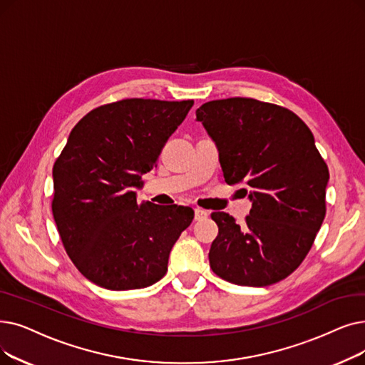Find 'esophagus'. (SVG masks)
Here are the masks:
<instances>
[{"label":"esophagus","instance_id":"esophagus-1","mask_svg":"<svg viewBox=\"0 0 365 365\" xmlns=\"http://www.w3.org/2000/svg\"><path fill=\"white\" fill-rule=\"evenodd\" d=\"M209 216L207 210H202V209H195V220H202Z\"/></svg>","mask_w":365,"mask_h":365}]
</instances>
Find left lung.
Wrapping results in <instances>:
<instances>
[{
    "label": "left lung",
    "mask_w": 365,
    "mask_h": 365,
    "mask_svg": "<svg viewBox=\"0 0 365 365\" xmlns=\"http://www.w3.org/2000/svg\"><path fill=\"white\" fill-rule=\"evenodd\" d=\"M195 113L225 182L245 183L252 202L242 227L228 213H212L219 228L212 270L240 287L283 280L303 262L325 217L329 173L312 131L291 110L252 98L209 101Z\"/></svg>",
    "instance_id": "left-lung-1"
}]
</instances>
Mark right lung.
Listing matches in <instances>:
<instances>
[{
  "instance_id": "add662e5",
  "label": "right lung",
  "mask_w": 365,
  "mask_h": 365,
  "mask_svg": "<svg viewBox=\"0 0 365 365\" xmlns=\"http://www.w3.org/2000/svg\"><path fill=\"white\" fill-rule=\"evenodd\" d=\"M194 106L131 98L100 106L71 130L53 165L52 212L68 257L112 291L150 287L194 219L183 205L137 202L134 189Z\"/></svg>"
}]
</instances>
